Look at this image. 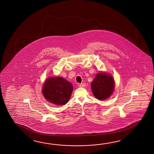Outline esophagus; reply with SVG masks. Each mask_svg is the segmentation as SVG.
Listing matches in <instances>:
<instances>
[{
  "label": "esophagus",
  "mask_w": 154,
  "mask_h": 154,
  "mask_svg": "<svg viewBox=\"0 0 154 154\" xmlns=\"http://www.w3.org/2000/svg\"><path fill=\"white\" fill-rule=\"evenodd\" d=\"M85 85H85V83L79 84V87H85Z\"/></svg>",
  "instance_id": "esophagus-1"
}]
</instances>
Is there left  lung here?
Here are the masks:
<instances>
[{"label":"left lung","instance_id":"8db88e82","mask_svg":"<svg viewBox=\"0 0 154 154\" xmlns=\"http://www.w3.org/2000/svg\"><path fill=\"white\" fill-rule=\"evenodd\" d=\"M91 88L97 99H106L113 93L114 88V79L107 73H99L91 83Z\"/></svg>","mask_w":154,"mask_h":154}]
</instances>
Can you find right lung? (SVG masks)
I'll use <instances>...</instances> for the list:
<instances>
[{
    "label": "right lung",
    "instance_id": "add662e5",
    "mask_svg": "<svg viewBox=\"0 0 154 154\" xmlns=\"http://www.w3.org/2000/svg\"><path fill=\"white\" fill-rule=\"evenodd\" d=\"M73 91L70 82L62 77H50L45 81L42 91L48 102L64 105L69 102Z\"/></svg>",
    "mask_w": 154,
    "mask_h": 154
}]
</instances>
